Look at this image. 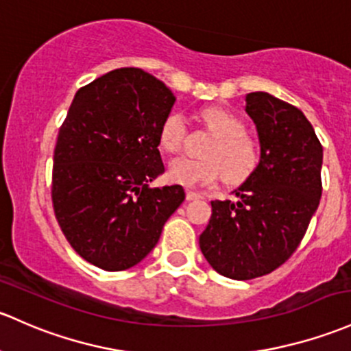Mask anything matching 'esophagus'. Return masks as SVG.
Returning a JSON list of instances; mask_svg holds the SVG:
<instances>
[{"instance_id": "34e87169", "label": "esophagus", "mask_w": 351, "mask_h": 351, "mask_svg": "<svg viewBox=\"0 0 351 351\" xmlns=\"http://www.w3.org/2000/svg\"><path fill=\"white\" fill-rule=\"evenodd\" d=\"M198 198H202L200 193H197V191L186 190V200H198Z\"/></svg>"}]
</instances>
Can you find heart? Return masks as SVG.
Segmentation results:
<instances>
[{
	"label": "heart",
	"instance_id": "b5f03b06",
	"mask_svg": "<svg viewBox=\"0 0 351 351\" xmlns=\"http://www.w3.org/2000/svg\"><path fill=\"white\" fill-rule=\"evenodd\" d=\"M202 121L213 132L200 160L188 156L175 158L168 165L169 182L186 188H198L219 182L225 175L230 183L243 182L256 169L259 151L245 134L242 119L223 108H205ZM186 138V119L180 110H169L158 129V141L166 153H178Z\"/></svg>",
	"mask_w": 351,
	"mask_h": 351
}]
</instances>
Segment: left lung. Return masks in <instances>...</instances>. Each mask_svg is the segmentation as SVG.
Returning <instances> with one entry per match:
<instances>
[{"label":"left lung","mask_w":351,"mask_h":351,"mask_svg":"<svg viewBox=\"0 0 351 351\" xmlns=\"http://www.w3.org/2000/svg\"><path fill=\"white\" fill-rule=\"evenodd\" d=\"M257 128L261 160L234 190L237 202H212L200 249L225 278L269 274L293 256L322 198L323 146L294 106L267 92L245 95Z\"/></svg>","instance_id":"1"}]
</instances>
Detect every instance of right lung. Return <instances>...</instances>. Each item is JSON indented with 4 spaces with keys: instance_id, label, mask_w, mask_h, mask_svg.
<instances>
[{
    "instance_id": "add662e5",
    "label": "right lung",
    "mask_w": 351,
    "mask_h": 351,
    "mask_svg": "<svg viewBox=\"0 0 351 351\" xmlns=\"http://www.w3.org/2000/svg\"><path fill=\"white\" fill-rule=\"evenodd\" d=\"M175 101L145 70L116 69L77 90L58 131L55 217L73 250L104 271L141 263L185 200L180 185L149 186L165 171L158 129Z\"/></svg>"
}]
</instances>
